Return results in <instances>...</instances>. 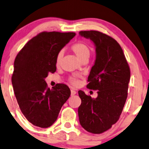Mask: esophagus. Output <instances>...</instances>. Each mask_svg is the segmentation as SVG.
<instances>
[{
	"label": "esophagus",
	"mask_w": 149,
	"mask_h": 149,
	"mask_svg": "<svg viewBox=\"0 0 149 149\" xmlns=\"http://www.w3.org/2000/svg\"><path fill=\"white\" fill-rule=\"evenodd\" d=\"M76 94V91H75L74 90H71V95H74Z\"/></svg>",
	"instance_id": "1"
}]
</instances>
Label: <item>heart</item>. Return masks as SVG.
Wrapping results in <instances>:
<instances>
[{
	"instance_id": "heart-1",
	"label": "heart",
	"mask_w": 149,
	"mask_h": 149,
	"mask_svg": "<svg viewBox=\"0 0 149 149\" xmlns=\"http://www.w3.org/2000/svg\"><path fill=\"white\" fill-rule=\"evenodd\" d=\"M71 49H72L73 52L75 53V54L76 55L77 57L80 61L84 60V59H88L89 56H90V47H89L88 45L83 42H79L74 44L71 47ZM63 54H64V52H63V50H61L58 53V54H57L56 58V65H58L61 63V61L62 60V58L63 56ZM71 80L73 84H76L77 82V80L74 78L71 79Z\"/></svg>"
}]
</instances>
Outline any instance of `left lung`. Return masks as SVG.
Returning a JSON list of instances; mask_svg holds the SVG:
<instances>
[{"label": "left lung", "mask_w": 149, "mask_h": 149, "mask_svg": "<svg viewBox=\"0 0 149 149\" xmlns=\"http://www.w3.org/2000/svg\"><path fill=\"white\" fill-rule=\"evenodd\" d=\"M79 35L94 43L96 57L86 86L98 90L96 98L78 91L82 100L78 110L79 120L87 132L101 134L119 118L127 97L130 69L115 39L96 31H80Z\"/></svg>", "instance_id": "8db88e82"}]
</instances>
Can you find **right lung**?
Here are the masks:
<instances>
[{
  "label": "right lung",
  "mask_w": 149,
  "mask_h": 149,
  "mask_svg": "<svg viewBox=\"0 0 149 149\" xmlns=\"http://www.w3.org/2000/svg\"><path fill=\"white\" fill-rule=\"evenodd\" d=\"M75 33L43 32L31 39L17 54L11 82L19 108L29 121L47 128L56 121L71 95L67 85L47 88L45 79L56 70L58 53Z\"/></svg>",
  "instance_id": "obj_1"
}]
</instances>
